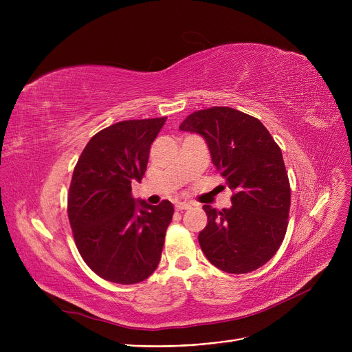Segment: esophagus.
<instances>
[{
  "mask_svg": "<svg viewBox=\"0 0 352 352\" xmlns=\"http://www.w3.org/2000/svg\"><path fill=\"white\" fill-rule=\"evenodd\" d=\"M188 208H191V204H190V202H186V201H182V202H177V204H175V210H177V211L188 210Z\"/></svg>",
  "mask_w": 352,
  "mask_h": 352,
  "instance_id": "1",
  "label": "esophagus"
}]
</instances>
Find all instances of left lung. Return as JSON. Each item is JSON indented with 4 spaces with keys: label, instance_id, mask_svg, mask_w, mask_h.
<instances>
[{
    "label": "left lung",
    "instance_id": "8db88e82",
    "mask_svg": "<svg viewBox=\"0 0 352 352\" xmlns=\"http://www.w3.org/2000/svg\"><path fill=\"white\" fill-rule=\"evenodd\" d=\"M179 129L204 137L212 164L234 191L231 208L202 207L208 217L198 235L202 252L230 274L263 267L288 227L291 188L281 148L260 120L230 107L195 111Z\"/></svg>",
    "mask_w": 352,
    "mask_h": 352
}]
</instances>
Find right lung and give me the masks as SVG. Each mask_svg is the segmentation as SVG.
<instances>
[{
  "label": "right lung",
  "instance_id": "add662e5",
  "mask_svg": "<svg viewBox=\"0 0 352 352\" xmlns=\"http://www.w3.org/2000/svg\"><path fill=\"white\" fill-rule=\"evenodd\" d=\"M166 117L120 121L92 137L74 168L68 219L85 264L101 278L129 285L160 264L174 206L133 198L131 182L142 179L150 148Z\"/></svg>",
  "mask_w": 352,
  "mask_h": 352
}]
</instances>
